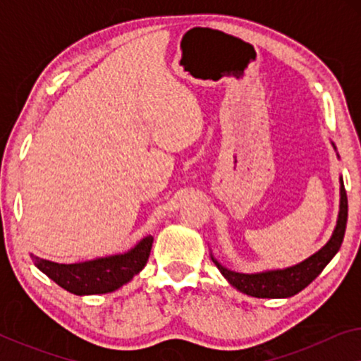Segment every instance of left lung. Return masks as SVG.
I'll return each instance as SVG.
<instances>
[{
  "label": "left lung",
  "mask_w": 361,
  "mask_h": 361,
  "mask_svg": "<svg viewBox=\"0 0 361 361\" xmlns=\"http://www.w3.org/2000/svg\"><path fill=\"white\" fill-rule=\"evenodd\" d=\"M332 146L335 149L334 142ZM347 192H345L343 187V179L340 177V209L337 225H335L332 236H330L327 243H325L317 253L309 256L307 259L300 261V263L289 266V268L284 269H268L261 271V273H236V271H231L228 268H225L224 264H220L212 253L210 258L215 263L216 268H219L220 273L224 274V278L228 281L235 289H238L240 293L263 299L290 298V295L298 294L304 288H307V286L322 273L325 266L330 263V259L337 255L340 246H342L345 228H347Z\"/></svg>",
  "instance_id": "1"
}]
</instances>
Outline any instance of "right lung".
<instances>
[{"label":"right lung","instance_id":"right-lung-1","mask_svg":"<svg viewBox=\"0 0 361 361\" xmlns=\"http://www.w3.org/2000/svg\"><path fill=\"white\" fill-rule=\"evenodd\" d=\"M152 236L137 241L126 253L83 261V263L61 264L31 255L34 264L47 278L68 293L77 295L106 294L120 289L145 268L152 248Z\"/></svg>","mask_w":361,"mask_h":361}]
</instances>
